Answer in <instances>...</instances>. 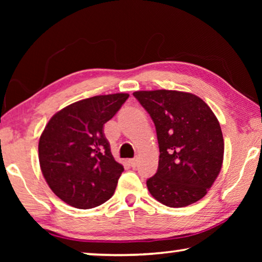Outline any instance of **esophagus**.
<instances>
[{"label": "esophagus", "mask_w": 262, "mask_h": 262, "mask_svg": "<svg viewBox=\"0 0 262 262\" xmlns=\"http://www.w3.org/2000/svg\"><path fill=\"white\" fill-rule=\"evenodd\" d=\"M129 165L132 166V167H135L136 165H137V159L136 158H133V159H129Z\"/></svg>", "instance_id": "1"}]
</instances>
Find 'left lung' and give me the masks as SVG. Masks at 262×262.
<instances>
[{
    "label": "left lung",
    "instance_id": "1",
    "mask_svg": "<svg viewBox=\"0 0 262 262\" xmlns=\"http://www.w3.org/2000/svg\"><path fill=\"white\" fill-rule=\"evenodd\" d=\"M133 95L152 119L161 152L157 172L147 180L150 194L172 208L199 201L223 163L224 141L214 112L188 92L154 90Z\"/></svg>",
    "mask_w": 262,
    "mask_h": 262
}]
</instances>
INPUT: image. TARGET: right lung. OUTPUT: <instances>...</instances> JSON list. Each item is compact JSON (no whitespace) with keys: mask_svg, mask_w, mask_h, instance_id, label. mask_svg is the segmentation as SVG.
Segmentation results:
<instances>
[{"mask_svg":"<svg viewBox=\"0 0 262 262\" xmlns=\"http://www.w3.org/2000/svg\"><path fill=\"white\" fill-rule=\"evenodd\" d=\"M128 94L76 101L51 118L39 140V163L57 198L78 209L100 206L114 194L123 166L115 162L104 134Z\"/></svg>","mask_w":262,"mask_h":262,"instance_id":"right-lung-1","label":"right lung"}]
</instances>
